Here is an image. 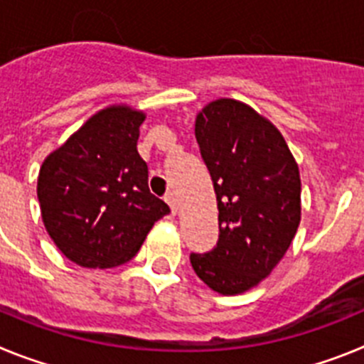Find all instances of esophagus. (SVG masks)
Segmentation results:
<instances>
[{
    "mask_svg": "<svg viewBox=\"0 0 364 364\" xmlns=\"http://www.w3.org/2000/svg\"><path fill=\"white\" fill-rule=\"evenodd\" d=\"M166 202L169 204V208H171V213H176V211H178V198H176L175 193H167Z\"/></svg>",
    "mask_w": 364,
    "mask_h": 364,
    "instance_id": "34e87169",
    "label": "esophagus"
}]
</instances>
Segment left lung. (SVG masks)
<instances>
[{
    "instance_id": "obj_1",
    "label": "left lung",
    "mask_w": 364,
    "mask_h": 364,
    "mask_svg": "<svg viewBox=\"0 0 364 364\" xmlns=\"http://www.w3.org/2000/svg\"><path fill=\"white\" fill-rule=\"evenodd\" d=\"M195 136L217 195L218 240L189 260L213 291L244 294L268 277L297 233L299 166L281 131L239 100L205 105Z\"/></svg>"
}]
</instances>
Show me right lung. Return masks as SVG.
Here are the masks:
<instances>
[{
	"label": "right lung",
	"mask_w": 364,
	"mask_h": 364,
	"mask_svg": "<svg viewBox=\"0 0 364 364\" xmlns=\"http://www.w3.org/2000/svg\"><path fill=\"white\" fill-rule=\"evenodd\" d=\"M144 120L129 105H109L41 164L38 200L45 230L74 264H124L169 213L149 191L147 164L136 149Z\"/></svg>",
	"instance_id": "add662e5"
}]
</instances>
